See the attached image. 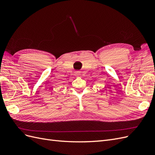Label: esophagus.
I'll return each mask as SVG.
<instances>
[{"label": "esophagus", "mask_w": 155, "mask_h": 155, "mask_svg": "<svg viewBox=\"0 0 155 155\" xmlns=\"http://www.w3.org/2000/svg\"><path fill=\"white\" fill-rule=\"evenodd\" d=\"M74 75L76 76H79L81 75V74H80V71H76V72H75V73H74Z\"/></svg>", "instance_id": "obj_1"}]
</instances>
